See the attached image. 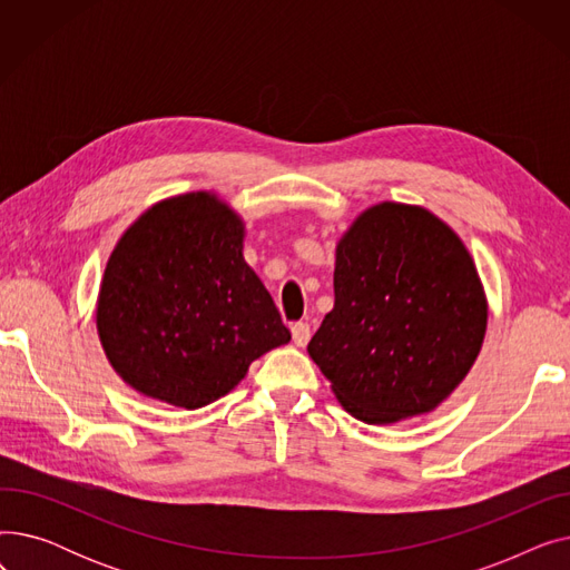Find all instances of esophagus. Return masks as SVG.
<instances>
[{
    "label": "esophagus",
    "mask_w": 570,
    "mask_h": 570,
    "mask_svg": "<svg viewBox=\"0 0 570 570\" xmlns=\"http://www.w3.org/2000/svg\"><path fill=\"white\" fill-rule=\"evenodd\" d=\"M291 333H293V342H295V346H307V342H309V337H312V327H309V323H293L291 325Z\"/></svg>",
    "instance_id": "1"
}]
</instances>
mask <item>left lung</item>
I'll list each match as a JSON object with an SVG mask.
<instances>
[{"label":"left lung","instance_id":"obj_1","mask_svg":"<svg viewBox=\"0 0 570 570\" xmlns=\"http://www.w3.org/2000/svg\"><path fill=\"white\" fill-rule=\"evenodd\" d=\"M488 331V301L460 235L430 209L367 207L335 252V307L307 351L357 421L434 411L464 381Z\"/></svg>","mask_w":570,"mask_h":570}]
</instances>
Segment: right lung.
Instances as JSON below:
<instances>
[{
	"mask_svg": "<svg viewBox=\"0 0 570 570\" xmlns=\"http://www.w3.org/2000/svg\"><path fill=\"white\" fill-rule=\"evenodd\" d=\"M245 224L209 191L153 205L106 263L97 331L134 391L179 409L230 393L288 327L243 256Z\"/></svg>",
	"mask_w": 570,
	"mask_h": 570,
	"instance_id": "1",
	"label": "right lung"
}]
</instances>
